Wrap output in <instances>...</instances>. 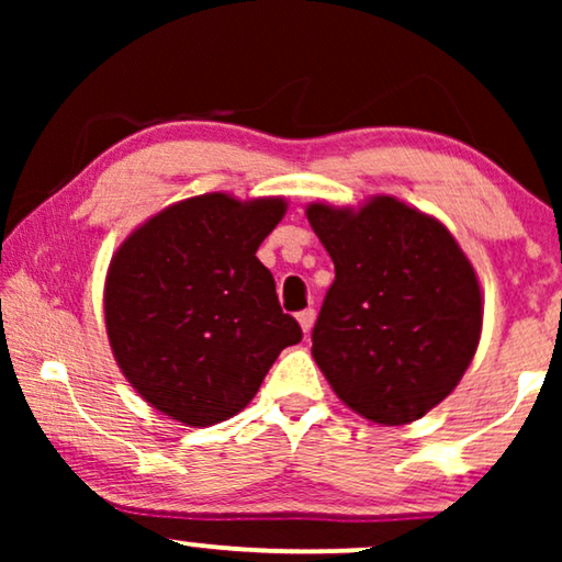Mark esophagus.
I'll return each instance as SVG.
<instances>
[{
	"label": "esophagus",
	"instance_id": "1",
	"mask_svg": "<svg viewBox=\"0 0 562 562\" xmlns=\"http://www.w3.org/2000/svg\"><path fill=\"white\" fill-rule=\"evenodd\" d=\"M314 317H317V312H314V310H312V306H310V310H302V312H299V314H296L299 325H302V329H304V333H310V329H312V325H314Z\"/></svg>",
	"mask_w": 562,
	"mask_h": 562
}]
</instances>
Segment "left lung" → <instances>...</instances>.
<instances>
[{
  "mask_svg": "<svg viewBox=\"0 0 562 562\" xmlns=\"http://www.w3.org/2000/svg\"><path fill=\"white\" fill-rule=\"evenodd\" d=\"M335 263L312 356L335 394L379 425H406L442 402L481 337V286L440 222L394 196L358 212L310 204Z\"/></svg>",
  "mask_w": 562,
  "mask_h": 562,
  "instance_id": "obj_1",
  "label": "left lung"
}]
</instances>
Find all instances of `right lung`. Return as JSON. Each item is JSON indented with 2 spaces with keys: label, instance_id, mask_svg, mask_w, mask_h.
Returning a JSON list of instances; mask_svg holds the SVG:
<instances>
[{
  "label": "right lung",
  "instance_id": "1",
  "mask_svg": "<svg viewBox=\"0 0 562 562\" xmlns=\"http://www.w3.org/2000/svg\"><path fill=\"white\" fill-rule=\"evenodd\" d=\"M286 202L204 194L168 206L114 252L104 319L114 358L150 406L191 427L233 417L302 327L256 258Z\"/></svg>",
  "mask_w": 562,
  "mask_h": 562
}]
</instances>
